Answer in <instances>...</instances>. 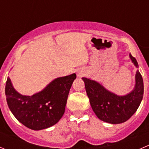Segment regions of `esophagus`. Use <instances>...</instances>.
<instances>
[{
	"label": "esophagus",
	"instance_id": "obj_1",
	"mask_svg": "<svg viewBox=\"0 0 149 149\" xmlns=\"http://www.w3.org/2000/svg\"><path fill=\"white\" fill-rule=\"evenodd\" d=\"M84 75V73L83 72H77V76L78 77H82V76Z\"/></svg>",
	"mask_w": 149,
	"mask_h": 149
}]
</instances>
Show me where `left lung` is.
<instances>
[{
    "label": "left lung",
    "instance_id": "left-lung-1",
    "mask_svg": "<svg viewBox=\"0 0 149 149\" xmlns=\"http://www.w3.org/2000/svg\"><path fill=\"white\" fill-rule=\"evenodd\" d=\"M130 58L138 68L136 59L131 54ZM83 80L92 110L100 120L110 124H121L131 118L143 97V81L138 70L136 72L134 89L124 96H118L109 91L95 80L86 77H83Z\"/></svg>",
    "mask_w": 149,
    "mask_h": 149
}]
</instances>
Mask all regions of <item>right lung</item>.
I'll return each mask as SVG.
<instances>
[{
  "label": "right lung",
  "mask_w": 149,
  "mask_h": 149,
  "mask_svg": "<svg viewBox=\"0 0 149 149\" xmlns=\"http://www.w3.org/2000/svg\"><path fill=\"white\" fill-rule=\"evenodd\" d=\"M76 74L52 80L41 91L24 96L18 93L8 77L5 93L10 110L24 126L41 130L55 125L65 112L68 95Z\"/></svg>",
  "instance_id": "add662e5"
}]
</instances>
